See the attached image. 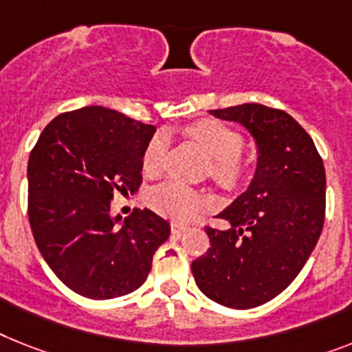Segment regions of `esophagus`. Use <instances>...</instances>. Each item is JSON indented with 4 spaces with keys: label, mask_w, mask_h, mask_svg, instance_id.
<instances>
[{
    "label": "esophagus",
    "mask_w": 352,
    "mask_h": 352,
    "mask_svg": "<svg viewBox=\"0 0 352 352\" xmlns=\"http://www.w3.org/2000/svg\"><path fill=\"white\" fill-rule=\"evenodd\" d=\"M170 232H173L176 237H179L183 232H187V226L182 225V223H173V225H170Z\"/></svg>",
    "instance_id": "34e87169"
}]
</instances>
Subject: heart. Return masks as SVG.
<instances>
[{
    "label": "heart",
    "instance_id": "heart-1",
    "mask_svg": "<svg viewBox=\"0 0 352 352\" xmlns=\"http://www.w3.org/2000/svg\"><path fill=\"white\" fill-rule=\"evenodd\" d=\"M188 136H192L203 149L214 158L212 179L223 188L243 187L252 176L250 160L243 158L245 136L239 131L225 126L223 122L205 118L187 127ZM167 138L164 133H156L144 149L142 169L145 174H158L164 165ZM151 208L174 221H192L205 208L210 207V199L179 182H167L153 188L149 194Z\"/></svg>",
    "mask_w": 352,
    "mask_h": 352
}]
</instances>
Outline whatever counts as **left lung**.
<instances>
[{
    "label": "left lung",
    "instance_id": "obj_1",
    "mask_svg": "<svg viewBox=\"0 0 352 352\" xmlns=\"http://www.w3.org/2000/svg\"><path fill=\"white\" fill-rule=\"evenodd\" d=\"M239 122L257 144V169L248 190L207 226L210 248L192 263L197 287L234 309L266 304L300 274L326 217V170L311 136L283 109L263 104L212 109Z\"/></svg>",
    "mask_w": 352,
    "mask_h": 352
}]
</instances>
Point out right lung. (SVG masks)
I'll use <instances>...</instances> for the list:
<instances>
[{
  "instance_id": "obj_1",
  "label": "right lung",
  "mask_w": 352,
  "mask_h": 352,
  "mask_svg": "<svg viewBox=\"0 0 352 352\" xmlns=\"http://www.w3.org/2000/svg\"><path fill=\"white\" fill-rule=\"evenodd\" d=\"M156 127L102 106L63 113L45 127L28 158V219L46 264L86 298L135 292L170 225L149 208L122 221L115 190L135 192L142 156Z\"/></svg>"
}]
</instances>
